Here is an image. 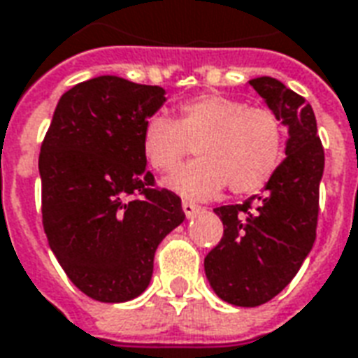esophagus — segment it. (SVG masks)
I'll list each match as a JSON object with an SVG mask.
<instances>
[{
	"mask_svg": "<svg viewBox=\"0 0 358 358\" xmlns=\"http://www.w3.org/2000/svg\"><path fill=\"white\" fill-rule=\"evenodd\" d=\"M182 208H184V213H186L187 218H193L197 213L205 210L203 206L195 205V203H192V201H184V203H182Z\"/></svg>",
	"mask_w": 358,
	"mask_h": 358,
	"instance_id": "obj_1",
	"label": "esophagus"
}]
</instances>
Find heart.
Returning <instances> with one entry per match:
<instances>
[{"mask_svg":"<svg viewBox=\"0 0 358 358\" xmlns=\"http://www.w3.org/2000/svg\"><path fill=\"white\" fill-rule=\"evenodd\" d=\"M197 145L199 157L165 180L187 199L213 197L229 184L237 195L254 193L273 178L285 132L269 108L224 94H199L178 106V119L155 113L142 131V152L157 172H171Z\"/></svg>","mask_w":358,"mask_h":358,"instance_id":"b5f03b06","label":"heart"}]
</instances>
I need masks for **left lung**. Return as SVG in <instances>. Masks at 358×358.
<instances>
[{"label":"left lung","mask_w":358,"mask_h":358,"mask_svg":"<svg viewBox=\"0 0 358 358\" xmlns=\"http://www.w3.org/2000/svg\"><path fill=\"white\" fill-rule=\"evenodd\" d=\"M269 110L288 127L287 159L264 195L214 208L224 235L205 258L210 287L227 303L256 307L287 287L313 248L324 150L306 98L273 78L250 79Z\"/></svg>","instance_id":"obj_1"}]
</instances>
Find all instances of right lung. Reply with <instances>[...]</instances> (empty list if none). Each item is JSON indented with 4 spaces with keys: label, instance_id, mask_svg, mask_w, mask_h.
<instances>
[{
    "label": "right lung",
    "instance_id": "1",
    "mask_svg": "<svg viewBox=\"0 0 358 358\" xmlns=\"http://www.w3.org/2000/svg\"><path fill=\"white\" fill-rule=\"evenodd\" d=\"M165 89L100 76L58 100L39 153L41 216L70 280L104 303L144 292L161 241L186 214L145 171L142 131Z\"/></svg>",
    "mask_w": 358,
    "mask_h": 358
}]
</instances>
